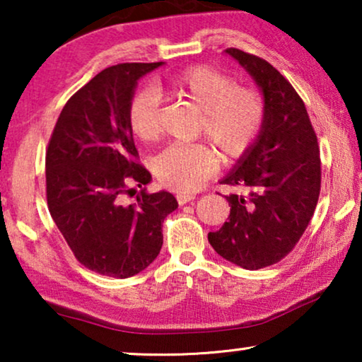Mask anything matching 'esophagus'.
Instances as JSON below:
<instances>
[{
  "label": "esophagus",
  "instance_id": "esophagus-1",
  "mask_svg": "<svg viewBox=\"0 0 362 362\" xmlns=\"http://www.w3.org/2000/svg\"><path fill=\"white\" fill-rule=\"evenodd\" d=\"M176 199H177V202H180V204L182 206V204H187V202L194 201L196 196H194V194H189V192H180V194L176 196Z\"/></svg>",
  "mask_w": 362,
  "mask_h": 362
}]
</instances>
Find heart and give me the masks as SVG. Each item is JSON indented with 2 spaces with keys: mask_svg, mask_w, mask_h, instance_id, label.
I'll use <instances>...</instances> for the list:
<instances>
[{
  "mask_svg": "<svg viewBox=\"0 0 362 362\" xmlns=\"http://www.w3.org/2000/svg\"><path fill=\"white\" fill-rule=\"evenodd\" d=\"M186 98L201 108L199 130L226 160H239L250 150L265 125L267 103L252 87H239L234 78L207 66H189L158 78L153 88H141L127 108L128 127L141 141L161 135L160 95ZM217 168V156L204 143L171 145L153 161L163 185L175 191H194Z\"/></svg>",
  "mask_w": 362,
  "mask_h": 362,
  "instance_id": "b5f03b06",
  "label": "heart"
}]
</instances>
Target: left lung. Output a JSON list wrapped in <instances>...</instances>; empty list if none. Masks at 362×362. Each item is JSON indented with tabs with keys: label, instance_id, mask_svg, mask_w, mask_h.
<instances>
[{
	"label": "left lung",
	"instance_id": "1",
	"mask_svg": "<svg viewBox=\"0 0 362 362\" xmlns=\"http://www.w3.org/2000/svg\"><path fill=\"white\" fill-rule=\"evenodd\" d=\"M267 103L259 138L221 182L245 194L226 196L229 221L207 239L217 254L247 270L274 265L295 249L313 217L321 189L318 138L291 83L254 54L229 47Z\"/></svg>",
	"mask_w": 362,
	"mask_h": 362
}]
</instances>
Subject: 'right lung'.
<instances>
[{"label":"right lung","instance_id":"obj_1","mask_svg":"<svg viewBox=\"0 0 362 362\" xmlns=\"http://www.w3.org/2000/svg\"><path fill=\"white\" fill-rule=\"evenodd\" d=\"M163 62L103 69L64 105L46 151L47 207L67 245L88 270L128 279L160 254L163 221L177 207L171 192L137 195L150 171L138 163L127 108L138 78Z\"/></svg>","mask_w":362,"mask_h":362}]
</instances>
